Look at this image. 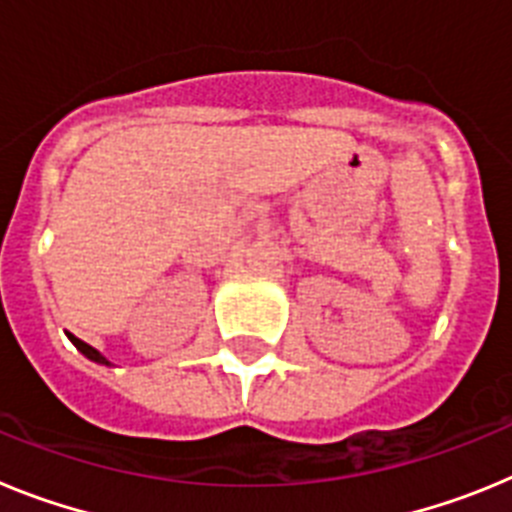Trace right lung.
<instances>
[{"label":"right lung","mask_w":512,"mask_h":512,"mask_svg":"<svg viewBox=\"0 0 512 512\" xmlns=\"http://www.w3.org/2000/svg\"><path fill=\"white\" fill-rule=\"evenodd\" d=\"M66 336H69V341H71V343H74V346H76V348H79L81 354L87 356V359L97 361V364H104V366H110V361L104 359V356H102V354H99L97 348H92V346H89V343H84V341H81V338H76V336H74V333H66Z\"/></svg>","instance_id":"1"}]
</instances>
